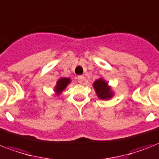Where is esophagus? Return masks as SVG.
<instances>
[{
    "label": "esophagus",
    "instance_id": "esophagus-1",
    "mask_svg": "<svg viewBox=\"0 0 159 159\" xmlns=\"http://www.w3.org/2000/svg\"><path fill=\"white\" fill-rule=\"evenodd\" d=\"M84 79H85V77H84V76H78V77H77V82H79V83H81L82 84V82H84Z\"/></svg>",
    "mask_w": 159,
    "mask_h": 159
}]
</instances>
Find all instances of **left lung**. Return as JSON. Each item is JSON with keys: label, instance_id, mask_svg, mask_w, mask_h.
I'll return each mask as SVG.
<instances>
[{"label": "left lung", "instance_id": "8db88e82", "mask_svg": "<svg viewBox=\"0 0 159 159\" xmlns=\"http://www.w3.org/2000/svg\"><path fill=\"white\" fill-rule=\"evenodd\" d=\"M94 89L97 94V96L101 100H109L113 97V93L111 90V87L109 86L108 82H106L103 78L96 80L93 84Z\"/></svg>", "mask_w": 159, "mask_h": 159}]
</instances>
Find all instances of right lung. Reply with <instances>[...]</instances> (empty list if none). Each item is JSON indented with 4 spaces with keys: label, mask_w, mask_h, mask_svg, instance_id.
<instances>
[{
    "label": "right lung",
    "mask_w": 159,
    "mask_h": 159,
    "mask_svg": "<svg viewBox=\"0 0 159 159\" xmlns=\"http://www.w3.org/2000/svg\"><path fill=\"white\" fill-rule=\"evenodd\" d=\"M70 82L71 80L69 78H67V77H61L60 79L58 80L56 86L55 87V91L56 92V94L59 95L64 89L66 88L67 86L70 83Z\"/></svg>",
    "instance_id": "obj_1"
}]
</instances>
